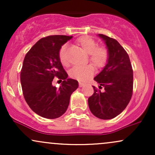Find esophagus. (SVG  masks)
Returning <instances> with one entry per match:
<instances>
[{
  "instance_id": "34e87169",
  "label": "esophagus",
  "mask_w": 155,
  "mask_h": 155,
  "mask_svg": "<svg viewBox=\"0 0 155 155\" xmlns=\"http://www.w3.org/2000/svg\"><path fill=\"white\" fill-rule=\"evenodd\" d=\"M84 85V83L79 82V87H83Z\"/></svg>"
}]
</instances>
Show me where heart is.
<instances>
[{
  "instance_id": "heart-1",
  "label": "heart",
  "mask_w": 155,
  "mask_h": 155,
  "mask_svg": "<svg viewBox=\"0 0 155 155\" xmlns=\"http://www.w3.org/2000/svg\"><path fill=\"white\" fill-rule=\"evenodd\" d=\"M76 44L86 53L89 54V60L97 69L104 68L107 63L108 52L106 48L97 47V43L90 36H82L76 41ZM67 44L60 47L59 51V59L64 66L68 65L69 62L67 58ZM94 74V68L92 65H78L74 67L69 71V75L73 79L80 81H87Z\"/></svg>"
}]
</instances>
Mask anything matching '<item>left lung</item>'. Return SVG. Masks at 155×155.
I'll return each mask as SVG.
<instances>
[{"label": "left lung", "instance_id": "8db88e82", "mask_svg": "<svg viewBox=\"0 0 155 155\" xmlns=\"http://www.w3.org/2000/svg\"><path fill=\"white\" fill-rule=\"evenodd\" d=\"M108 49L106 66L94 80L104 87V91L93 86L94 93L88 98L92 114L101 120H111L118 116L128 105L133 95V71L127 51L115 39L98 34Z\"/></svg>", "mask_w": 155, "mask_h": 155}]
</instances>
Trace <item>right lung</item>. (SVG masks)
<instances>
[{"label":"right lung","instance_id":"add662e5","mask_svg":"<svg viewBox=\"0 0 155 155\" xmlns=\"http://www.w3.org/2000/svg\"><path fill=\"white\" fill-rule=\"evenodd\" d=\"M72 37L55 35L41 38L25 57L20 73L23 95L29 107L44 118L61 117L79 86L76 80L68 79L59 59L60 47ZM55 77L64 80L59 88L52 85Z\"/></svg>","mask_w":155,"mask_h":155}]
</instances>
